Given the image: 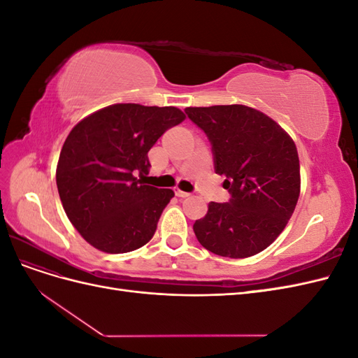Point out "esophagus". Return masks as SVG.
Listing matches in <instances>:
<instances>
[{"label": "esophagus", "instance_id": "esophagus-1", "mask_svg": "<svg viewBox=\"0 0 358 358\" xmlns=\"http://www.w3.org/2000/svg\"><path fill=\"white\" fill-rule=\"evenodd\" d=\"M176 196L178 197H188V196H191L189 192H185V191H182V189H176Z\"/></svg>", "mask_w": 358, "mask_h": 358}]
</instances>
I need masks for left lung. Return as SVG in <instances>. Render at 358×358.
Listing matches in <instances>:
<instances>
[{"label": "left lung", "instance_id": "left-lung-1", "mask_svg": "<svg viewBox=\"0 0 358 358\" xmlns=\"http://www.w3.org/2000/svg\"><path fill=\"white\" fill-rule=\"evenodd\" d=\"M208 134L215 171L224 175L229 203H209L194 222L208 251L230 258L252 257L284 231L300 196V162L294 140L263 112L243 104L187 107Z\"/></svg>", "mask_w": 358, "mask_h": 358}]
</instances>
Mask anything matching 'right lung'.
Here are the masks:
<instances>
[{
    "label": "right lung",
    "mask_w": 358,
    "mask_h": 358,
    "mask_svg": "<svg viewBox=\"0 0 358 358\" xmlns=\"http://www.w3.org/2000/svg\"><path fill=\"white\" fill-rule=\"evenodd\" d=\"M185 117L173 106L119 103L73 127L59 154L57 187L70 222L91 246L124 254L152 239L175 192L146 185L148 152Z\"/></svg>",
    "instance_id": "add662e5"
}]
</instances>
